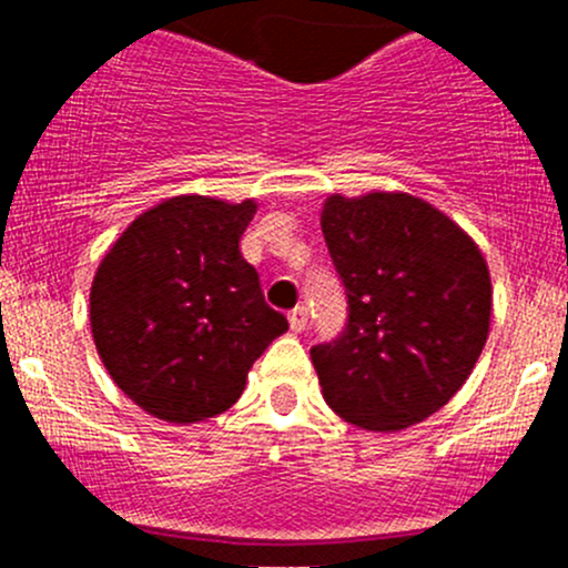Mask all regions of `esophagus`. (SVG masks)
<instances>
[{
  "mask_svg": "<svg viewBox=\"0 0 568 568\" xmlns=\"http://www.w3.org/2000/svg\"><path fill=\"white\" fill-rule=\"evenodd\" d=\"M307 318H311V316H307V307H305V305H296L294 311L288 313V324H291V329H294V332H302V329H305V326H307Z\"/></svg>",
  "mask_w": 568,
  "mask_h": 568,
  "instance_id": "1",
  "label": "esophagus"
}]
</instances>
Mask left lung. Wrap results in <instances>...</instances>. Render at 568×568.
Masks as SVG:
<instances>
[{
	"mask_svg": "<svg viewBox=\"0 0 568 568\" xmlns=\"http://www.w3.org/2000/svg\"><path fill=\"white\" fill-rule=\"evenodd\" d=\"M321 231L348 305L341 335L311 348L326 404L368 432L426 420L484 352V255L443 211L404 192L332 194Z\"/></svg>",
	"mask_w": 568,
	"mask_h": 568,
	"instance_id": "left-lung-1",
	"label": "left lung"
}]
</instances>
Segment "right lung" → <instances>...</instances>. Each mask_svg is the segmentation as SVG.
<instances>
[{"mask_svg": "<svg viewBox=\"0 0 568 568\" xmlns=\"http://www.w3.org/2000/svg\"><path fill=\"white\" fill-rule=\"evenodd\" d=\"M257 205L183 194L136 216L90 291L93 341L136 406L170 423L231 409L247 371L288 329L239 242Z\"/></svg>", "mask_w": 568, "mask_h": 568, "instance_id": "obj_1", "label": "right lung"}]
</instances>
